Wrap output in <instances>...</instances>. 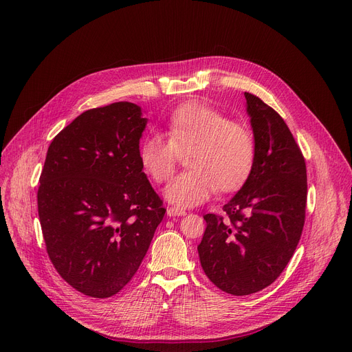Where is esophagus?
I'll use <instances>...</instances> for the list:
<instances>
[{"label": "esophagus", "mask_w": 352, "mask_h": 352, "mask_svg": "<svg viewBox=\"0 0 352 352\" xmlns=\"http://www.w3.org/2000/svg\"><path fill=\"white\" fill-rule=\"evenodd\" d=\"M167 215L168 217H184L186 215V210L177 208V206H168L167 208Z\"/></svg>", "instance_id": "1"}]
</instances>
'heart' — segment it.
Here are the masks:
<instances>
[{"mask_svg":"<svg viewBox=\"0 0 352 352\" xmlns=\"http://www.w3.org/2000/svg\"><path fill=\"white\" fill-rule=\"evenodd\" d=\"M166 137L150 134L138 150L144 173L157 184L167 182L179 160L190 153V167L175 177L164 195L175 206L204 204L215 192L235 191L246 182L256 161V142L243 124L230 122L214 106L188 102L175 109L166 124Z\"/></svg>","mask_w":352,"mask_h":352,"instance_id":"1","label":"heart"}]
</instances>
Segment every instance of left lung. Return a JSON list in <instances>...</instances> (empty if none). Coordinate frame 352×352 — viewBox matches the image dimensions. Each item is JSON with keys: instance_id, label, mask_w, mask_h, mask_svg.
<instances>
[{"instance_id": "8db88e82", "label": "left lung", "mask_w": 352, "mask_h": 352, "mask_svg": "<svg viewBox=\"0 0 352 352\" xmlns=\"http://www.w3.org/2000/svg\"><path fill=\"white\" fill-rule=\"evenodd\" d=\"M256 142L254 167L223 205L206 214L198 253L218 289L248 296L270 286L287 266L300 241L307 202L306 161L280 114L245 91Z\"/></svg>"}]
</instances>
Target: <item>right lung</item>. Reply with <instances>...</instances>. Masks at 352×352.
Here are the masks:
<instances>
[{"instance_id":"1","label":"right lung","mask_w":352,"mask_h":352,"mask_svg":"<svg viewBox=\"0 0 352 352\" xmlns=\"http://www.w3.org/2000/svg\"><path fill=\"white\" fill-rule=\"evenodd\" d=\"M146 124L130 102L90 109L46 153L38 188L46 252L89 297L114 296L130 282L166 214L140 164Z\"/></svg>"}]
</instances>
